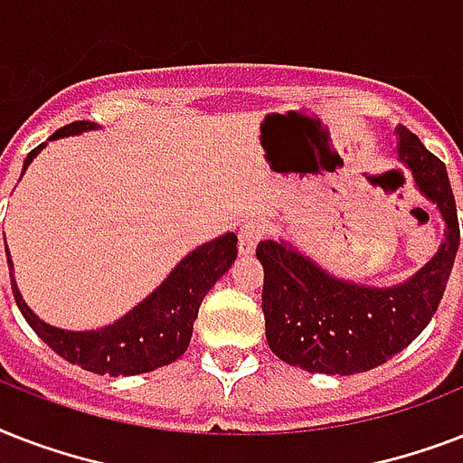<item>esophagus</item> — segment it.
Segmentation results:
<instances>
[{"label": "esophagus", "instance_id": "34e87169", "mask_svg": "<svg viewBox=\"0 0 463 463\" xmlns=\"http://www.w3.org/2000/svg\"><path fill=\"white\" fill-rule=\"evenodd\" d=\"M264 238V225L260 221H247L238 232V250L242 257H250L257 250V242Z\"/></svg>", "mask_w": 463, "mask_h": 463}]
</instances>
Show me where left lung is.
Masks as SVG:
<instances>
[{
  "instance_id": "obj_1",
  "label": "left lung",
  "mask_w": 463,
  "mask_h": 463,
  "mask_svg": "<svg viewBox=\"0 0 463 463\" xmlns=\"http://www.w3.org/2000/svg\"><path fill=\"white\" fill-rule=\"evenodd\" d=\"M399 160L445 218V242L409 281L373 288L341 281L288 242L264 240L261 309L269 348L307 373L355 374L402 353L438 312L459 250V218L445 163L406 127L396 129Z\"/></svg>"
}]
</instances>
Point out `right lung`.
<instances>
[{"instance_id":"obj_1","label":"right lung","mask_w":463,"mask_h":463,"mask_svg":"<svg viewBox=\"0 0 463 463\" xmlns=\"http://www.w3.org/2000/svg\"><path fill=\"white\" fill-rule=\"evenodd\" d=\"M86 129H96V122H89V119L71 122V125L57 129L50 139L71 137V134L86 132ZM43 148L45 144H40L28 154L24 173ZM235 257H238V235L235 232H225L221 238L196 247L194 252H189L170 271V276L144 303L137 305L132 312H127L115 324L98 331H64L45 324L33 315L31 307L24 303V298L18 293L14 274H11V260L9 276L11 290H14L21 315L57 355L74 365H81L89 373L118 377V374L151 373L156 367L170 365L187 351L203 296L231 269Z\"/></svg>"}]
</instances>
